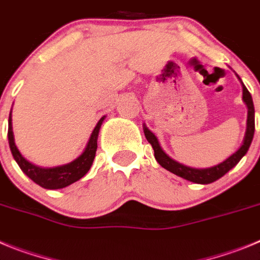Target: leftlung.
<instances>
[{
	"mask_svg": "<svg viewBox=\"0 0 260 260\" xmlns=\"http://www.w3.org/2000/svg\"><path fill=\"white\" fill-rule=\"evenodd\" d=\"M241 84H242V100H244L245 105H246L247 107L246 132H245L244 141H242L241 146L238 147L237 150H236L232 155H229L225 160L217 163V165L212 166V167H207V168L189 167V166L179 163L177 160H175V159H172L171 156H168L167 154L163 151L160 145H159V141L155 137V135H154V133L144 124L145 137H146L147 141L150 142L151 146H153L154 156H155L156 162L162 166L163 168H166L167 171L172 172V174L177 175V176L182 177V179L188 180V181L196 182V184H211V182L216 181V180L220 179L221 176H224L228 171L232 170V168L240 162L241 159H242V156L247 153V150H249V147L252 141V137H254V131H255V116H254L255 110H254V104H252L251 94H250L249 90L246 89V86L244 85L242 81H241Z\"/></svg>",
	"mask_w": 260,
	"mask_h": 260,
	"instance_id": "left-lung-1",
	"label": "left lung"
}]
</instances>
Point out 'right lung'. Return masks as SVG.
Wrapping results in <instances>:
<instances>
[{
  "instance_id": "add662e5",
  "label": "right lung",
  "mask_w": 260,
  "mask_h": 260,
  "mask_svg": "<svg viewBox=\"0 0 260 260\" xmlns=\"http://www.w3.org/2000/svg\"><path fill=\"white\" fill-rule=\"evenodd\" d=\"M13 110V109H11ZM105 120V116H102L98 120L97 125L93 129L92 135L89 137V141L86 144L85 149L83 153L74 159L72 162L67 165L57 166V167H40V166L34 165L29 160L24 158L18 150L14 140L13 133V119H11V111L9 115V131H8V139L9 145H10V150L13 154L15 162L20 167V170L27 175L32 181H35L37 185L43 186L45 189H62L66 186L71 185L75 181L80 180L81 177L85 176L86 172L90 170L95 156V150H97V139L100 128Z\"/></svg>"
}]
</instances>
